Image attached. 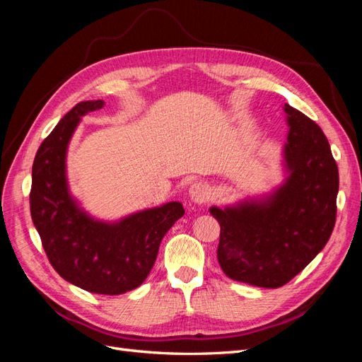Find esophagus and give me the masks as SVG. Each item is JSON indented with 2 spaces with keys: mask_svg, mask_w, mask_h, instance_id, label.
Masks as SVG:
<instances>
[{
  "mask_svg": "<svg viewBox=\"0 0 362 362\" xmlns=\"http://www.w3.org/2000/svg\"><path fill=\"white\" fill-rule=\"evenodd\" d=\"M189 196L194 204H204L210 199V187L205 182H194L190 185Z\"/></svg>",
  "mask_w": 362,
  "mask_h": 362,
  "instance_id": "34e87169",
  "label": "esophagus"
}]
</instances>
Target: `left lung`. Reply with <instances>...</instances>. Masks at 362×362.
Returning a JSON list of instances; mask_svg holds the SVG:
<instances>
[{
	"label": "left lung",
	"instance_id": "obj_1",
	"mask_svg": "<svg viewBox=\"0 0 362 362\" xmlns=\"http://www.w3.org/2000/svg\"><path fill=\"white\" fill-rule=\"evenodd\" d=\"M290 127L284 182L262 198L211 206L221 225L217 259L225 275L262 288L286 286L329 240L337 217L338 168L320 127L284 105Z\"/></svg>",
	"mask_w": 362,
	"mask_h": 362
}]
</instances>
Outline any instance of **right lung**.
I'll use <instances>...</instances> for the list:
<instances>
[{
  "label": "right lung",
  "instance_id": "obj_1",
  "mask_svg": "<svg viewBox=\"0 0 362 362\" xmlns=\"http://www.w3.org/2000/svg\"><path fill=\"white\" fill-rule=\"evenodd\" d=\"M103 107V100L78 103L42 141L31 170L30 211L51 266L64 281L115 296L146 279L164 234L184 216V208L168 202L104 222L76 202L66 177L68 146L80 119Z\"/></svg>",
  "mask_w": 362,
  "mask_h": 362
}]
</instances>
